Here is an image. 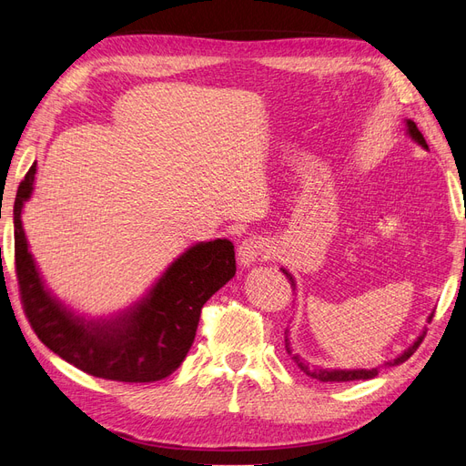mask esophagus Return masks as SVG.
I'll return each mask as SVG.
<instances>
[{
  "label": "esophagus",
  "mask_w": 466,
  "mask_h": 466,
  "mask_svg": "<svg viewBox=\"0 0 466 466\" xmlns=\"http://www.w3.org/2000/svg\"><path fill=\"white\" fill-rule=\"evenodd\" d=\"M268 255H270V243H268V238L262 235H250L243 238L241 245L237 248L238 264L245 268L260 262L262 258H268Z\"/></svg>",
  "instance_id": "1"
}]
</instances>
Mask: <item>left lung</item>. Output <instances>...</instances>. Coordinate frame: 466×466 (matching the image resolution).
Instances as JSON below:
<instances>
[{"label": "left lung", "instance_id": "left-lung-1", "mask_svg": "<svg viewBox=\"0 0 466 466\" xmlns=\"http://www.w3.org/2000/svg\"><path fill=\"white\" fill-rule=\"evenodd\" d=\"M404 124H406V136L412 139L414 144H418L421 149H430L428 147V144H426V139H424V136H421V132L418 130V126L412 122V120H404ZM281 272H284L286 276H288V279L291 281V286H293V289L298 288V284H295V278L291 276V272L288 270V268H284L281 266L279 268ZM431 317H433V313H430V317H428V322L431 320ZM424 336H426V327H424V330L420 332V336L416 338V340L408 346L402 354H399L397 358L394 360H389V361H385L383 365H379V368H373V370H332V368H320V365H309L299 354H293L291 351V342H289V330H286V350H288V354L291 356V360L295 361V365H298V368L305 373V375H309V377H313V379H317V380H322V383H342V380H356V379H371V377H375L377 373H379V370L380 368H392V365H399V363H404L408 358H410L414 351L418 350V346L421 344V340H424Z\"/></svg>", "mask_w": 466, "mask_h": 466}]
</instances>
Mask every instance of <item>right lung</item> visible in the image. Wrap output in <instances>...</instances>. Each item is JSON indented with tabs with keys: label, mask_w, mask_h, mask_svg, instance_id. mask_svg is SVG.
<instances>
[{
	"label": "right lung",
	"mask_w": 466,
	"mask_h": 466,
	"mask_svg": "<svg viewBox=\"0 0 466 466\" xmlns=\"http://www.w3.org/2000/svg\"><path fill=\"white\" fill-rule=\"evenodd\" d=\"M35 180L36 163L19 185L13 228L21 299L42 344L81 371L122 383H153L177 371L194 342L204 303L235 276L233 243H194L137 301L108 317H89L56 298L29 248L21 218Z\"/></svg>",
	"instance_id": "add662e5"
}]
</instances>
